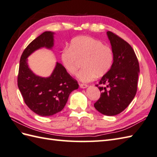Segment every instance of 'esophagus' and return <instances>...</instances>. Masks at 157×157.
<instances>
[{
    "instance_id": "obj_1",
    "label": "esophagus",
    "mask_w": 157,
    "mask_h": 157,
    "mask_svg": "<svg viewBox=\"0 0 157 157\" xmlns=\"http://www.w3.org/2000/svg\"><path fill=\"white\" fill-rule=\"evenodd\" d=\"M79 87L81 88H86L88 87L87 84H79Z\"/></svg>"
}]
</instances>
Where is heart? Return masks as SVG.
<instances>
[{
	"instance_id": "obj_1",
	"label": "heart",
	"mask_w": 157,
	"mask_h": 157,
	"mask_svg": "<svg viewBox=\"0 0 157 157\" xmlns=\"http://www.w3.org/2000/svg\"><path fill=\"white\" fill-rule=\"evenodd\" d=\"M61 61L63 67L70 75L78 73L82 61L83 68L78 78L83 82L94 80L96 75L101 77L107 73L114 61L112 48L96 38L80 36L73 38L69 47H65L61 52Z\"/></svg>"
}]
</instances>
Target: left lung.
Here are the masks:
<instances>
[{
    "mask_svg": "<svg viewBox=\"0 0 157 157\" xmlns=\"http://www.w3.org/2000/svg\"><path fill=\"white\" fill-rule=\"evenodd\" d=\"M107 36L114 53V61L110 71L96 85L102 93L94 106L102 114L113 116L124 111L135 97L140 67L129 44L110 31ZM99 85L106 86L102 87Z\"/></svg>",
    "mask_w": 157,
    "mask_h": 157,
    "instance_id": "obj_1",
    "label": "left lung"
}]
</instances>
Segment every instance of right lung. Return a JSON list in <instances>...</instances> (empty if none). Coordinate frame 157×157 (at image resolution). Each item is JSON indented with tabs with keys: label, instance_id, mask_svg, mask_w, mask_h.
Here are the masks:
<instances>
[{
	"label": "right lung",
	"instance_id": "right-lung-1",
	"mask_svg": "<svg viewBox=\"0 0 157 157\" xmlns=\"http://www.w3.org/2000/svg\"><path fill=\"white\" fill-rule=\"evenodd\" d=\"M54 33L44 32L34 39L23 51L19 62L17 85L23 101L29 109L43 117L52 116L65 107L72 91L78 89V82L56 63L48 78L36 75L28 65V56L42 47L52 48Z\"/></svg>",
	"mask_w": 157,
	"mask_h": 157
}]
</instances>
